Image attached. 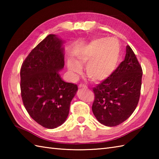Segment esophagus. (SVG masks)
Returning a JSON list of instances; mask_svg holds the SVG:
<instances>
[{
    "label": "esophagus",
    "instance_id": "esophagus-1",
    "mask_svg": "<svg viewBox=\"0 0 159 159\" xmlns=\"http://www.w3.org/2000/svg\"><path fill=\"white\" fill-rule=\"evenodd\" d=\"M79 88H84V89L87 88V87L85 85H84V84H80V85H79Z\"/></svg>",
    "mask_w": 159,
    "mask_h": 159
}]
</instances>
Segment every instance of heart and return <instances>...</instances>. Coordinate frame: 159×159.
I'll use <instances>...</instances> for the list:
<instances>
[{"mask_svg": "<svg viewBox=\"0 0 159 159\" xmlns=\"http://www.w3.org/2000/svg\"><path fill=\"white\" fill-rule=\"evenodd\" d=\"M116 43L115 46L112 42ZM120 46L113 39H98L87 45L77 55L74 61H67V68L74 75L81 73V67L87 66V74L94 82L107 79L116 70L120 61Z\"/></svg>", "mask_w": 159, "mask_h": 159, "instance_id": "b5f03b06", "label": "heart"}]
</instances>
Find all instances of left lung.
<instances>
[{"label":"left lung","mask_w":159,"mask_h":159,"mask_svg":"<svg viewBox=\"0 0 159 159\" xmlns=\"http://www.w3.org/2000/svg\"><path fill=\"white\" fill-rule=\"evenodd\" d=\"M142 74L135 55L126 46L124 61L109 78L93 88L92 111L100 124L116 126L131 116L139 100Z\"/></svg>","instance_id":"obj_1"}]
</instances>
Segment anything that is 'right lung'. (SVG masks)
I'll list each match as a JSON object with an SVG mask.
<instances>
[{"label": "right lung", "instance_id": "obj_1", "mask_svg": "<svg viewBox=\"0 0 159 159\" xmlns=\"http://www.w3.org/2000/svg\"><path fill=\"white\" fill-rule=\"evenodd\" d=\"M64 40L49 35L26 57L20 70L23 104L33 120L53 129L65 122L76 85L64 82L59 72L64 67Z\"/></svg>", "mask_w": 159, "mask_h": 159}]
</instances>
